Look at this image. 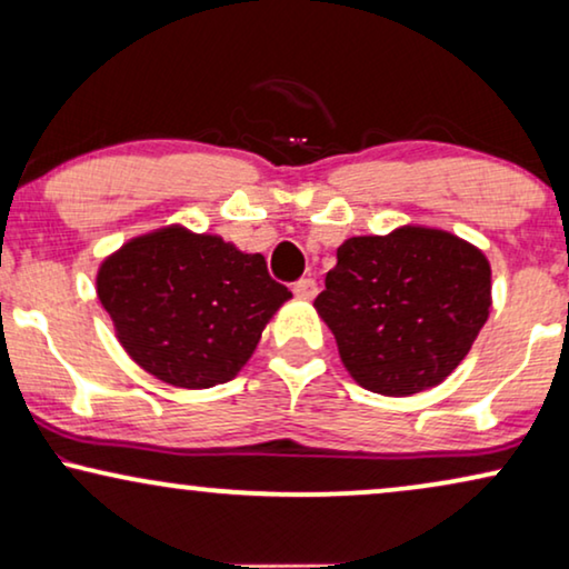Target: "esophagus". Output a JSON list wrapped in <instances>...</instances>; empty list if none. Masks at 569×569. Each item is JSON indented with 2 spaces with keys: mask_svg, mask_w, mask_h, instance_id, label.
Here are the masks:
<instances>
[{
  "mask_svg": "<svg viewBox=\"0 0 569 569\" xmlns=\"http://www.w3.org/2000/svg\"><path fill=\"white\" fill-rule=\"evenodd\" d=\"M292 292L298 295V298H302V300H313L316 295H318L316 279H313V277H302V279H298V282L292 284Z\"/></svg>",
  "mask_w": 569,
  "mask_h": 569,
  "instance_id": "obj_1",
  "label": "esophagus"
}]
</instances>
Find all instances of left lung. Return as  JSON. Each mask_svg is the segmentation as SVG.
<instances>
[{"label":"left lung","instance_id":"left-lung-1","mask_svg":"<svg viewBox=\"0 0 569 569\" xmlns=\"http://www.w3.org/2000/svg\"><path fill=\"white\" fill-rule=\"evenodd\" d=\"M313 306L357 383L411 396L469 355L492 306V269L477 246L407 224L345 240Z\"/></svg>","mask_w":569,"mask_h":569}]
</instances>
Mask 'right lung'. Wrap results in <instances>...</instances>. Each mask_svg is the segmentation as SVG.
<instances>
[{"instance_id":"obj_1","label":"right lung","mask_w":569,"mask_h":569,"mask_svg":"<svg viewBox=\"0 0 569 569\" xmlns=\"http://www.w3.org/2000/svg\"><path fill=\"white\" fill-rule=\"evenodd\" d=\"M98 298L139 368L178 388H212L238 376L292 292L261 253L173 224L108 256Z\"/></svg>"}]
</instances>
